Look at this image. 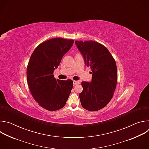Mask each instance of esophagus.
Here are the masks:
<instances>
[{"label":"esophagus","mask_w":149,"mask_h":149,"mask_svg":"<svg viewBox=\"0 0 149 149\" xmlns=\"http://www.w3.org/2000/svg\"><path fill=\"white\" fill-rule=\"evenodd\" d=\"M73 83H74V85H78V84H79L80 82H79V81H74Z\"/></svg>","instance_id":"obj_1"}]
</instances>
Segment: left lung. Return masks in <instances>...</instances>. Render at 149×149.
Instances as JSON below:
<instances>
[{
    "mask_svg": "<svg viewBox=\"0 0 149 149\" xmlns=\"http://www.w3.org/2000/svg\"><path fill=\"white\" fill-rule=\"evenodd\" d=\"M75 43L85 64L90 67L93 72L91 82H81V104L87 110L98 111L105 107L113 96L117 81L116 61L108 49L97 42L75 40Z\"/></svg>",
    "mask_w": 149,
    "mask_h": 149,
    "instance_id": "obj_1",
    "label": "left lung"
}]
</instances>
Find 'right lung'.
Returning <instances> with one entry per match:
<instances>
[{
    "label": "right lung",
    "mask_w": 149,
    "mask_h": 149,
    "mask_svg": "<svg viewBox=\"0 0 149 149\" xmlns=\"http://www.w3.org/2000/svg\"><path fill=\"white\" fill-rule=\"evenodd\" d=\"M73 43V39L52 38L42 42L31 56L26 70L29 88L38 104L47 110L62 109L72 89L71 79H56L54 71Z\"/></svg>",
    "instance_id": "1"
}]
</instances>
